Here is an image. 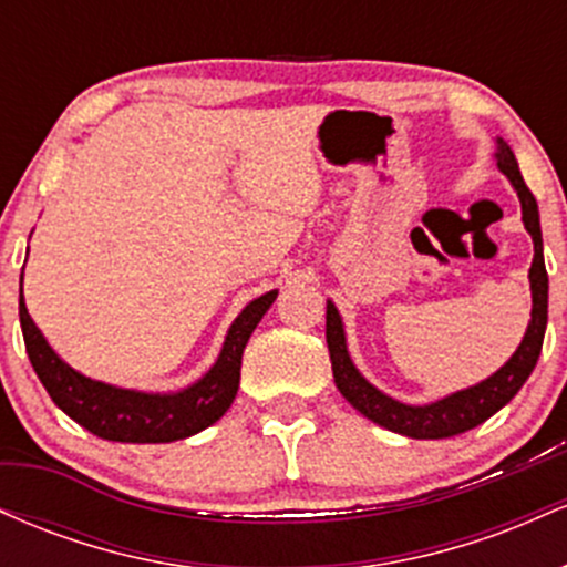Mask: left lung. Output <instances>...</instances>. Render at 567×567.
I'll return each instance as SVG.
<instances>
[{"instance_id":"left-lung-1","label":"left lung","mask_w":567,"mask_h":567,"mask_svg":"<svg viewBox=\"0 0 567 567\" xmlns=\"http://www.w3.org/2000/svg\"><path fill=\"white\" fill-rule=\"evenodd\" d=\"M498 171L512 181L514 192H517L519 205H523V224L533 237V264H530V292H533V309L530 322L525 330L523 343L509 357L504 368L496 370L491 379L480 381L477 386L461 389V392L442 396L432 405H405L386 396L373 383L362 379L360 370L351 362L347 351V336H343L341 315L333 303L328 301V322H324V338H328L330 362H333V379L338 392L360 410L365 419L373 421L389 432L405 434L413 440H442L455 437L461 432L480 426L483 421L498 413L514 394L523 389L528 375L536 368L538 354H542L544 330H546V309H549V277H546L544 266V243H542V224H538V205L530 188L525 186L523 175H519L517 159H514L512 148L498 138Z\"/></svg>"}]
</instances>
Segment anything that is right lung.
Listing matches in <instances>:
<instances>
[{
    "instance_id": "add662e5",
    "label": "right lung",
    "mask_w": 567,
    "mask_h": 567,
    "mask_svg": "<svg viewBox=\"0 0 567 567\" xmlns=\"http://www.w3.org/2000/svg\"><path fill=\"white\" fill-rule=\"evenodd\" d=\"M277 290L256 298L243 309V315L231 322L226 333L216 365L207 370L197 383L175 394H146L135 389H120L112 383L93 381L87 375L69 368L53 347L44 341L42 330L31 320L23 301L21 275V330L29 360L34 365L39 381L53 396V402L69 419L93 432L95 437L112 442H175L192 437L229 410L239 389V368H243L245 343L261 317L275 303Z\"/></svg>"
}]
</instances>
